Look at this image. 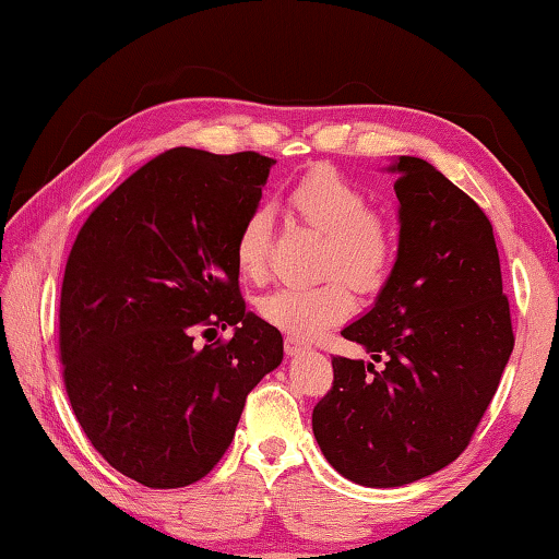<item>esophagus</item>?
<instances>
[{
    "label": "esophagus",
    "instance_id": "1",
    "mask_svg": "<svg viewBox=\"0 0 559 559\" xmlns=\"http://www.w3.org/2000/svg\"><path fill=\"white\" fill-rule=\"evenodd\" d=\"M283 347H286V355L288 357H296V355H300V353H306V343H300L298 337H286L283 340Z\"/></svg>",
    "mask_w": 559,
    "mask_h": 559
}]
</instances>
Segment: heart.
<instances>
[{
	"instance_id": "1",
	"label": "heart",
	"mask_w": 559,
	"mask_h": 559,
	"mask_svg": "<svg viewBox=\"0 0 559 559\" xmlns=\"http://www.w3.org/2000/svg\"><path fill=\"white\" fill-rule=\"evenodd\" d=\"M290 204L310 226L328 234L323 257L328 273L340 271L365 290L380 286L394 261V239L355 185L335 169L318 167L293 189ZM269 243L271 212L257 206L246 214L234 241V259L243 276H261L266 269ZM344 280L330 276L318 286L273 288L259 298V316L288 335L316 337L353 313V293Z\"/></svg>"
}]
</instances>
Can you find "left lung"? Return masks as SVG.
Wrapping results in <instances>:
<instances>
[{
	"instance_id": "left-lung-1",
	"label": "left lung",
	"mask_w": 559,
	"mask_h": 559,
	"mask_svg": "<svg viewBox=\"0 0 559 559\" xmlns=\"http://www.w3.org/2000/svg\"><path fill=\"white\" fill-rule=\"evenodd\" d=\"M386 173L396 259L374 306L343 330L384 365L333 357V390L313 409L330 466L367 488L414 484L459 459L515 343L484 210L421 157H396Z\"/></svg>"
}]
</instances>
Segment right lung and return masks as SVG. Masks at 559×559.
Masks as SVG:
<instances>
[{"instance_id":"add662e5","label":"right lung","mask_w":559,"mask_h":559,"mask_svg":"<svg viewBox=\"0 0 559 559\" xmlns=\"http://www.w3.org/2000/svg\"><path fill=\"white\" fill-rule=\"evenodd\" d=\"M273 165L259 153L167 150L75 236L59 310L66 392L100 456L147 488L204 478L246 394L283 359L278 330L246 310L234 259ZM219 326L231 341L195 345Z\"/></svg>"}]
</instances>
